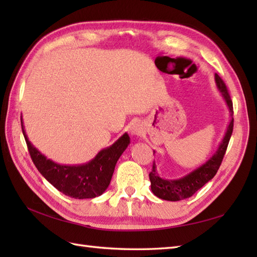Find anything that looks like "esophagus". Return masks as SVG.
Wrapping results in <instances>:
<instances>
[{"label":"esophagus","mask_w":257,"mask_h":257,"mask_svg":"<svg viewBox=\"0 0 257 257\" xmlns=\"http://www.w3.org/2000/svg\"><path fill=\"white\" fill-rule=\"evenodd\" d=\"M130 134L133 136H140L143 134V127H141L140 123L135 122L132 127H130Z\"/></svg>","instance_id":"esophagus-1"}]
</instances>
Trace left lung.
Here are the masks:
<instances>
[{
  "label": "left lung",
  "mask_w": 257,
  "mask_h": 257,
  "mask_svg": "<svg viewBox=\"0 0 257 257\" xmlns=\"http://www.w3.org/2000/svg\"><path fill=\"white\" fill-rule=\"evenodd\" d=\"M215 83L217 86V89L221 92V95L224 99L227 108L230 109L231 117L233 116V102L231 100L230 94H228L226 86L224 81L221 79V77L217 74L214 76ZM233 117L231 119L230 123L227 125L226 133L223 137L219 148L215 151V154L213 155L209 160H207L203 165L196 168L192 172L188 173L187 176H184L180 179H165L159 176V173L157 172V167L154 161V166H152V171L149 173L150 182H151V191L158 198L167 201H180L188 199L190 196H192L196 191L201 189L205 183H207L210 180L213 179L215 176L217 170L222 163L223 157L225 155V151L227 148L228 141L233 133ZM155 155V151H154Z\"/></svg>",
  "instance_id": "left-lung-1"
}]
</instances>
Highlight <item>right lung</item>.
I'll return each instance as SVG.
<instances>
[{"instance_id":"right-lung-1","label":"right lung","mask_w":257,"mask_h":257,"mask_svg":"<svg viewBox=\"0 0 257 257\" xmlns=\"http://www.w3.org/2000/svg\"><path fill=\"white\" fill-rule=\"evenodd\" d=\"M21 123L27 148L37 170L58 191L74 199H94L105 192L118 159L130 144L129 136L124 133L116 143L100 150L89 162L78 166L59 165L47 159L31 144L22 117Z\"/></svg>"}]
</instances>
